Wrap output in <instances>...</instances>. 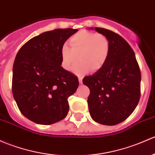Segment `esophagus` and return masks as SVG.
I'll return each mask as SVG.
<instances>
[{
	"mask_svg": "<svg viewBox=\"0 0 155 155\" xmlns=\"http://www.w3.org/2000/svg\"><path fill=\"white\" fill-rule=\"evenodd\" d=\"M79 83H80V84H82V77H79Z\"/></svg>",
	"mask_w": 155,
	"mask_h": 155,
	"instance_id": "obj_1",
	"label": "esophagus"
}]
</instances>
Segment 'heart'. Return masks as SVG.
Instances as JSON below:
<instances>
[{"label":"heart","instance_id":"heart-1","mask_svg":"<svg viewBox=\"0 0 155 155\" xmlns=\"http://www.w3.org/2000/svg\"><path fill=\"white\" fill-rule=\"evenodd\" d=\"M69 43L71 48L66 44L61 48V65L66 71H72L79 58L81 62L73 69L77 74L88 70L91 72L99 71L107 61L111 48L106 35L84 30L73 35Z\"/></svg>","mask_w":155,"mask_h":155}]
</instances>
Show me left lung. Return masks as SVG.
<instances>
[{
	"mask_svg": "<svg viewBox=\"0 0 155 155\" xmlns=\"http://www.w3.org/2000/svg\"><path fill=\"white\" fill-rule=\"evenodd\" d=\"M95 30L110 39L111 48L103 67L82 80L90 89L89 111L97 123L117 125L126 120L139 102L140 70L134 52L123 37L107 29Z\"/></svg>",
	"mask_w": 155,
	"mask_h": 155,
	"instance_id": "8db88e82",
	"label": "left lung"
}]
</instances>
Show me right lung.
Instances as JSON below:
<instances>
[{
    "label": "right lung",
    "mask_w": 155,
    "mask_h": 155,
    "mask_svg": "<svg viewBox=\"0 0 155 155\" xmlns=\"http://www.w3.org/2000/svg\"><path fill=\"white\" fill-rule=\"evenodd\" d=\"M76 29H56L26 42L19 50L12 69V94L19 110L35 123L61 121L69 110L68 98L79 81L61 64V48Z\"/></svg>",
    "instance_id": "obj_1"
}]
</instances>
